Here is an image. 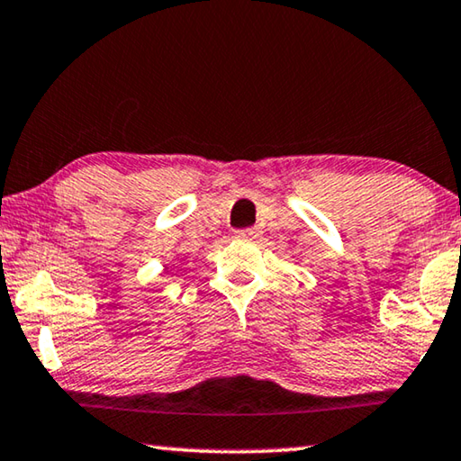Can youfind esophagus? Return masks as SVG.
I'll list each match as a JSON object with an SVG mask.
<instances>
[{
  "mask_svg": "<svg viewBox=\"0 0 461 461\" xmlns=\"http://www.w3.org/2000/svg\"><path fill=\"white\" fill-rule=\"evenodd\" d=\"M237 237L239 239H256V237H259V230L258 229H243V230H237Z\"/></svg>",
  "mask_w": 461,
  "mask_h": 461,
  "instance_id": "1",
  "label": "esophagus"
}]
</instances>
